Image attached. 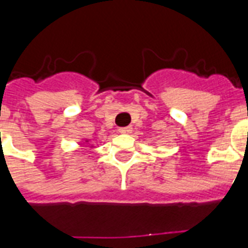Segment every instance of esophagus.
Here are the masks:
<instances>
[{
  "label": "esophagus",
  "instance_id": "esophagus-1",
  "mask_svg": "<svg viewBox=\"0 0 248 248\" xmlns=\"http://www.w3.org/2000/svg\"><path fill=\"white\" fill-rule=\"evenodd\" d=\"M118 132L120 134H128V132H131V127H120Z\"/></svg>",
  "mask_w": 248,
  "mask_h": 248
}]
</instances>
